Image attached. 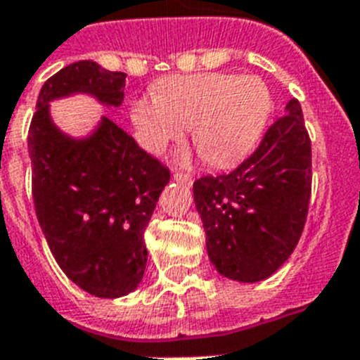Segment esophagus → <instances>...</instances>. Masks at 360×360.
I'll return each instance as SVG.
<instances>
[{
  "mask_svg": "<svg viewBox=\"0 0 360 360\" xmlns=\"http://www.w3.org/2000/svg\"><path fill=\"white\" fill-rule=\"evenodd\" d=\"M174 179L185 186L192 185V175H188V174H179V172H177V174L174 175Z\"/></svg>",
  "mask_w": 360,
  "mask_h": 360,
  "instance_id": "34e87169",
  "label": "esophagus"
}]
</instances>
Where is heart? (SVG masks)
<instances>
[{"instance_id": "heart-1", "label": "heart", "mask_w": 360, "mask_h": 360, "mask_svg": "<svg viewBox=\"0 0 360 360\" xmlns=\"http://www.w3.org/2000/svg\"><path fill=\"white\" fill-rule=\"evenodd\" d=\"M271 109L270 90L257 75H172L155 84V94L136 99L131 120L139 142L160 153L192 127L201 159L227 168L244 159L261 139Z\"/></svg>"}]
</instances>
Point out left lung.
I'll use <instances>...</instances> for the list:
<instances>
[{"mask_svg":"<svg viewBox=\"0 0 360 360\" xmlns=\"http://www.w3.org/2000/svg\"><path fill=\"white\" fill-rule=\"evenodd\" d=\"M311 198V140L290 99L250 159L231 174L194 183L207 253L220 276L238 283L270 277L296 248Z\"/></svg>","mask_w":360,"mask_h":360,"instance_id":"obj_1","label":"left lung"}]
</instances>
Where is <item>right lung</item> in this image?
<instances>
[{"mask_svg":"<svg viewBox=\"0 0 360 360\" xmlns=\"http://www.w3.org/2000/svg\"><path fill=\"white\" fill-rule=\"evenodd\" d=\"M125 74L77 60L44 83L29 127L38 224L60 270L96 297H122L144 277V231L170 181L109 116L84 136L64 133L51 101L90 96L105 109L124 103Z\"/></svg>","mask_w":360,"mask_h":360,"instance_id":"1","label":"right lung"}]
</instances>
